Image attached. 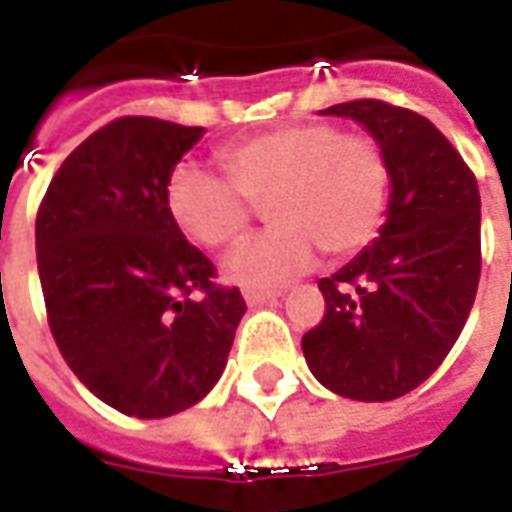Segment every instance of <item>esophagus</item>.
<instances>
[{"label": "esophagus", "mask_w": 512, "mask_h": 512, "mask_svg": "<svg viewBox=\"0 0 512 512\" xmlns=\"http://www.w3.org/2000/svg\"><path fill=\"white\" fill-rule=\"evenodd\" d=\"M282 293L279 290H244V301L249 307H260V304H268V301H277Z\"/></svg>", "instance_id": "1"}]
</instances>
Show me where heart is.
<instances>
[{"mask_svg": "<svg viewBox=\"0 0 512 512\" xmlns=\"http://www.w3.org/2000/svg\"><path fill=\"white\" fill-rule=\"evenodd\" d=\"M227 178L194 164L169 172L164 202L191 241L227 246L244 233L252 213L266 208L271 230L224 257L233 285H282L315 260L354 255L376 235L389 191V164L376 139L340 134L326 123L285 126L224 147Z\"/></svg>", "mask_w": 512, "mask_h": 512, "instance_id": "b5f03b06", "label": "heart"}]
</instances>
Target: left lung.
Here are the masks:
<instances>
[{
	"label": "left lung",
	"instance_id": "left-lung-1",
	"mask_svg": "<svg viewBox=\"0 0 512 512\" xmlns=\"http://www.w3.org/2000/svg\"><path fill=\"white\" fill-rule=\"evenodd\" d=\"M321 115L365 128L389 164L378 238L318 282L326 315L301 351L334 395L384 403L417 389L458 340L480 282V191L428 117L384 101Z\"/></svg>",
	"mask_w": 512,
	"mask_h": 512
}]
</instances>
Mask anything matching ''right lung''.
<instances>
[{
  "label": "right lung",
  "instance_id": "1",
  "mask_svg": "<svg viewBox=\"0 0 512 512\" xmlns=\"http://www.w3.org/2000/svg\"><path fill=\"white\" fill-rule=\"evenodd\" d=\"M202 134L120 117L62 161L35 222L57 348L98 400L128 417H172L200 403L246 312L238 288L213 285V263L164 202L169 172Z\"/></svg>",
  "mask_w": 512,
  "mask_h": 512
}]
</instances>
